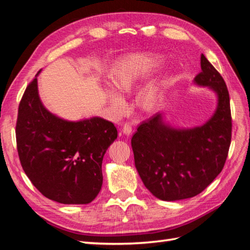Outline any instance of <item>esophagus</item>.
Listing matches in <instances>:
<instances>
[{
	"instance_id": "esophagus-1",
	"label": "esophagus",
	"mask_w": 250,
	"mask_h": 250,
	"mask_svg": "<svg viewBox=\"0 0 250 250\" xmlns=\"http://www.w3.org/2000/svg\"><path fill=\"white\" fill-rule=\"evenodd\" d=\"M122 132H123V134L126 135V136L131 135V132H132L131 125H130L129 123H126V124L123 126V129H122Z\"/></svg>"
}]
</instances>
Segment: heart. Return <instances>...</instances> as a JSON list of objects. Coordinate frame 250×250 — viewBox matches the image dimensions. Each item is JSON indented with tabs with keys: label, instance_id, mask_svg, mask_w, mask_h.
Segmentation results:
<instances>
[{
	"label": "heart",
	"instance_id": "b5f03b06",
	"mask_svg": "<svg viewBox=\"0 0 250 250\" xmlns=\"http://www.w3.org/2000/svg\"><path fill=\"white\" fill-rule=\"evenodd\" d=\"M163 61L152 54L136 53L120 60L111 70L110 81L114 90L126 94L134 91L142 81L158 69ZM167 80H155L143 88L139 95L141 108L146 112H153L159 108L166 96ZM107 101L110 110L114 114H122L126 109L125 98L111 88L107 90Z\"/></svg>",
	"mask_w": 250,
	"mask_h": 250
}]
</instances>
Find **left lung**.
<instances>
[{
	"label": "left lung",
	"instance_id": "left-lung-1",
	"mask_svg": "<svg viewBox=\"0 0 250 250\" xmlns=\"http://www.w3.org/2000/svg\"><path fill=\"white\" fill-rule=\"evenodd\" d=\"M193 83L215 93L213 115L201 126H172L165 112L144 121L132 136L135 166L144 186L164 201L202 192L224 168L231 142L229 92L225 80L201 54V73Z\"/></svg>",
	"mask_w": 250,
	"mask_h": 250
}]
</instances>
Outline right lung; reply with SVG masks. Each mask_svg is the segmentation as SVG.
I'll return each mask as SVG.
<instances>
[{"instance_id": "right-lung-1", "label": "right lung", "mask_w": 250, "mask_h": 250, "mask_svg": "<svg viewBox=\"0 0 250 250\" xmlns=\"http://www.w3.org/2000/svg\"><path fill=\"white\" fill-rule=\"evenodd\" d=\"M41 71L19 104L16 138L21 166L50 200L87 204L102 189L103 159L118 130L99 116L68 121L50 112L38 93Z\"/></svg>"}]
</instances>
